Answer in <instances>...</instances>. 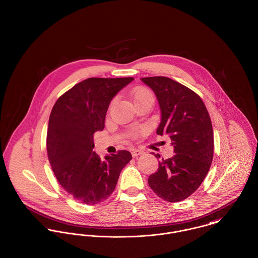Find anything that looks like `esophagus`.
<instances>
[{
  "instance_id": "34e87169",
  "label": "esophagus",
  "mask_w": 258,
  "mask_h": 258,
  "mask_svg": "<svg viewBox=\"0 0 258 258\" xmlns=\"http://www.w3.org/2000/svg\"><path fill=\"white\" fill-rule=\"evenodd\" d=\"M132 157L133 158H136V157H138V156H140L143 154V151H141V150H138V149H134V150H132Z\"/></svg>"
}]
</instances>
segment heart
Here are the masks:
<instances>
[{"instance_id": "heart-1", "label": "heart", "mask_w": 258, "mask_h": 258, "mask_svg": "<svg viewBox=\"0 0 258 258\" xmlns=\"http://www.w3.org/2000/svg\"><path fill=\"white\" fill-rule=\"evenodd\" d=\"M131 98H132V101L134 102V104H137V103H140L142 101H145V100H151V101H154V95L151 93V91H149L148 89L146 88H138V89H135L131 92ZM142 130L139 128H136V129H133L131 131V135L132 136H137L139 135Z\"/></svg>"}]
</instances>
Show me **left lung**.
Returning <instances> with one entry per match:
<instances>
[{
	"mask_svg": "<svg viewBox=\"0 0 258 258\" xmlns=\"http://www.w3.org/2000/svg\"><path fill=\"white\" fill-rule=\"evenodd\" d=\"M141 80L160 104L162 120L157 134L168 135L175 153L159 162L158 171L149 176V185L165 201L184 200L200 186L211 166L214 135L208 110L198 94L169 78Z\"/></svg>",
	"mask_w": 258,
	"mask_h": 258,
	"instance_id": "obj_1",
	"label": "left lung"
}]
</instances>
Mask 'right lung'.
<instances>
[{"label":"right lung","mask_w":258,"mask_h":258,"mask_svg":"<svg viewBox=\"0 0 258 258\" xmlns=\"http://www.w3.org/2000/svg\"><path fill=\"white\" fill-rule=\"evenodd\" d=\"M134 78H90L62 94L50 113L47 154L52 170L79 202L94 205L106 200L116 186L128 151L101 159L94 149V134L104 128L111 99Z\"/></svg>","instance_id":"1"}]
</instances>
